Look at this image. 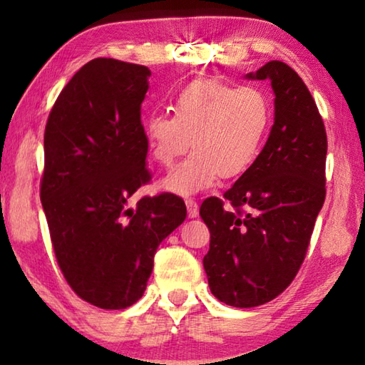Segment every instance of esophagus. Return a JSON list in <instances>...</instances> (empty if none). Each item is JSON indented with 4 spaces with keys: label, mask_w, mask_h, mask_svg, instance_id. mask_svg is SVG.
Instances as JSON below:
<instances>
[{
    "label": "esophagus",
    "mask_w": 365,
    "mask_h": 365,
    "mask_svg": "<svg viewBox=\"0 0 365 365\" xmlns=\"http://www.w3.org/2000/svg\"><path fill=\"white\" fill-rule=\"evenodd\" d=\"M185 205L188 207L190 217H196V215L200 214V207H197V202L193 200V197H187V200H185Z\"/></svg>",
    "instance_id": "obj_1"
}]
</instances>
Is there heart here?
<instances>
[{"instance_id": "1", "label": "heart", "mask_w": 365, "mask_h": 365, "mask_svg": "<svg viewBox=\"0 0 365 365\" xmlns=\"http://www.w3.org/2000/svg\"><path fill=\"white\" fill-rule=\"evenodd\" d=\"M272 106L255 85L233 86L219 80H197L175 96L174 114L154 113L145 122L151 158L163 168L193 153L163 180V188L191 195L220 178L245 174L267 135Z\"/></svg>"}]
</instances>
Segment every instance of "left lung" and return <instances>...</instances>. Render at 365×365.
Returning a JSON list of instances; mask_svg holds the SVG:
<instances>
[{"label":"left lung","mask_w":365,"mask_h":365,"mask_svg":"<svg viewBox=\"0 0 365 365\" xmlns=\"http://www.w3.org/2000/svg\"><path fill=\"white\" fill-rule=\"evenodd\" d=\"M250 78H269L275 122L255 164L224 197L202 201L211 233L202 265L211 293L233 307L277 298L298 274L325 201L327 132L301 77L270 61Z\"/></svg>","instance_id":"8db88e82"}]
</instances>
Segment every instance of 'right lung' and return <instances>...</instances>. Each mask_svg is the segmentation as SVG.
<instances>
[{"label":"right lung","instance_id":"add662e5","mask_svg":"<svg viewBox=\"0 0 365 365\" xmlns=\"http://www.w3.org/2000/svg\"><path fill=\"white\" fill-rule=\"evenodd\" d=\"M145 66L96 58L54 101L45 127L40 200L54 256L78 298L101 309L137 302L160 242L187 217L172 193L128 200L151 180L141 103Z\"/></svg>","mask_w":365,"mask_h":365}]
</instances>
